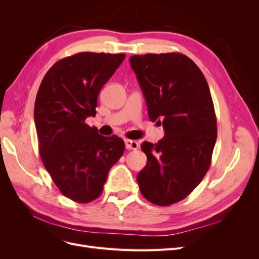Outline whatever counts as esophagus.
Segmentation results:
<instances>
[{"instance_id": "esophagus-1", "label": "esophagus", "mask_w": 259, "mask_h": 259, "mask_svg": "<svg viewBox=\"0 0 259 259\" xmlns=\"http://www.w3.org/2000/svg\"><path fill=\"white\" fill-rule=\"evenodd\" d=\"M125 147H126V149H128V150H136V149H138L139 147V144L136 142V140L126 139L125 140Z\"/></svg>"}]
</instances>
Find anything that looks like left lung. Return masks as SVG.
<instances>
[{"instance_id":"1","label":"left lung","mask_w":259,"mask_h":259,"mask_svg":"<svg viewBox=\"0 0 259 259\" xmlns=\"http://www.w3.org/2000/svg\"><path fill=\"white\" fill-rule=\"evenodd\" d=\"M130 62L149 119L165 132L155 145L140 146L147 164L137 182L149 202L167 206L189 195L209 168L217 138L214 104L205 76L183 54L134 55Z\"/></svg>"}]
</instances>
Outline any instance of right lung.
Masks as SVG:
<instances>
[{
  "label": "right lung",
  "mask_w": 259,
  "mask_h": 259,
  "mask_svg": "<svg viewBox=\"0 0 259 259\" xmlns=\"http://www.w3.org/2000/svg\"><path fill=\"white\" fill-rule=\"evenodd\" d=\"M124 58V54H75L57 61L38 88L34 123L41 159L59 191L74 202L97 199L124 152L123 139L101 136L85 123L96 115L99 92Z\"/></svg>",
  "instance_id": "obj_1"
}]
</instances>
